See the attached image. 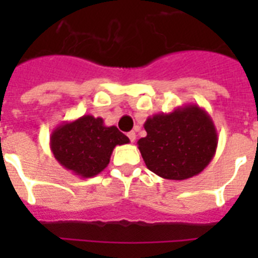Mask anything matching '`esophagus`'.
<instances>
[{"instance_id":"34e87169","label":"esophagus","mask_w":258,"mask_h":258,"mask_svg":"<svg viewBox=\"0 0 258 258\" xmlns=\"http://www.w3.org/2000/svg\"><path fill=\"white\" fill-rule=\"evenodd\" d=\"M127 137H128L130 141H131L134 143V142H135V139H137V134L134 133V131H131V133L127 134Z\"/></svg>"}]
</instances>
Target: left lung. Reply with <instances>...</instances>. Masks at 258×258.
I'll use <instances>...</instances> for the list:
<instances>
[{"mask_svg": "<svg viewBox=\"0 0 258 258\" xmlns=\"http://www.w3.org/2000/svg\"><path fill=\"white\" fill-rule=\"evenodd\" d=\"M147 135L138 141L147 169L165 179L198 175L212 162L218 145L212 117L198 104H184L145 121Z\"/></svg>", "mask_w": 258, "mask_h": 258, "instance_id": "1", "label": "left lung"}]
</instances>
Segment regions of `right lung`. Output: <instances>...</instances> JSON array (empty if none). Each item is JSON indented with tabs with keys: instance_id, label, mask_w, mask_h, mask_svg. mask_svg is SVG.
I'll list each match as a JSON object with an SVG mask.
<instances>
[{
	"instance_id": "obj_1",
	"label": "right lung",
	"mask_w": 258,
	"mask_h": 258,
	"mask_svg": "<svg viewBox=\"0 0 258 258\" xmlns=\"http://www.w3.org/2000/svg\"><path fill=\"white\" fill-rule=\"evenodd\" d=\"M130 139L115 125L107 127L101 117L84 115L64 121L50 134V151L56 161L80 178H92L108 166L116 146Z\"/></svg>"
}]
</instances>
